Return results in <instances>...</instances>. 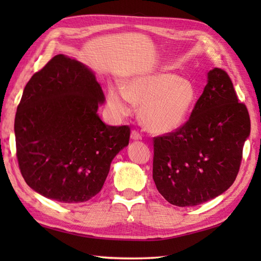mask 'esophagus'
<instances>
[{
	"label": "esophagus",
	"instance_id": "esophagus-1",
	"mask_svg": "<svg viewBox=\"0 0 261 261\" xmlns=\"http://www.w3.org/2000/svg\"><path fill=\"white\" fill-rule=\"evenodd\" d=\"M142 138V136H141V134L138 130H132V132H131V139L132 140H140Z\"/></svg>",
	"mask_w": 261,
	"mask_h": 261
}]
</instances>
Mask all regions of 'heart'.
<instances>
[{"instance_id":"obj_1","label":"heart","mask_w":261,"mask_h":261,"mask_svg":"<svg viewBox=\"0 0 261 261\" xmlns=\"http://www.w3.org/2000/svg\"><path fill=\"white\" fill-rule=\"evenodd\" d=\"M195 102L196 92L192 83L165 71L136 76L123 87H110L108 93L109 108L113 114L127 115L132 103L139 104L141 122L156 134L178 129L187 120Z\"/></svg>"}]
</instances>
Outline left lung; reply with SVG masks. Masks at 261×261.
<instances>
[{
  "instance_id": "8db88e82",
  "label": "left lung",
  "mask_w": 261,
  "mask_h": 261,
  "mask_svg": "<svg viewBox=\"0 0 261 261\" xmlns=\"http://www.w3.org/2000/svg\"><path fill=\"white\" fill-rule=\"evenodd\" d=\"M207 84L184 124L153 138L152 178L166 201L194 206L233 184L250 116L225 70L208 71Z\"/></svg>"
}]
</instances>
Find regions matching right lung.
I'll return each instance as SVG.
<instances>
[{
  "label": "right lung",
  "mask_w": 261,
  "mask_h": 261,
  "mask_svg": "<svg viewBox=\"0 0 261 261\" xmlns=\"http://www.w3.org/2000/svg\"><path fill=\"white\" fill-rule=\"evenodd\" d=\"M101 86L84 65L57 55L27 83L16 110V158L25 182L60 203H83L102 190L110 165L129 145L130 126L98 118Z\"/></svg>",
  "instance_id": "add662e5"
}]
</instances>
